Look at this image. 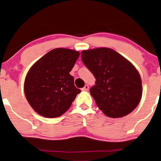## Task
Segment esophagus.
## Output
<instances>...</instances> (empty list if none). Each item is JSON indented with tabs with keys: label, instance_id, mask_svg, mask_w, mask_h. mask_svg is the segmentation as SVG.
<instances>
[{
	"label": "esophagus",
	"instance_id": "esophagus-1",
	"mask_svg": "<svg viewBox=\"0 0 161 161\" xmlns=\"http://www.w3.org/2000/svg\"><path fill=\"white\" fill-rule=\"evenodd\" d=\"M82 90L83 91H88L89 90V86L88 85H86L85 86L82 88Z\"/></svg>",
	"mask_w": 161,
	"mask_h": 161
}]
</instances>
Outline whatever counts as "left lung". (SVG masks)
<instances>
[{"mask_svg":"<svg viewBox=\"0 0 161 161\" xmlns=\"http://www.w3.org/2000/svg\"><path fill=\"white\" fill-rule=\"evenodd\" d=\"M81 55L96 79V85L90 91L100 111L113 118L130 114L142 93V80L136 67L111 48L85 50Z\"/></svg>","mask_w":161,"mask_h":161,"instance_id":"1","label":"left lung"}]
</instances>
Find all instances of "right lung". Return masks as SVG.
I'll return each mask as SVG.
<instances>
[{
  "label": "right lung",
  "mask_w": 161,
  "mask_h": 161,
  "mask_svg": "<svg viewBox=\"0 0 161 161\" xmlns=\"http://www.w3.org/2000/svg\"><path fill=\"white\" fill-rule=\"evenodd\" d=\"M77 50L56 48L47 53L30 68L24 92L37 114L53 118L64 114L81 92L69 72L79 57Z\"/></svg>",
  "instance_id": "right-lung-1"
}]
</instances>
